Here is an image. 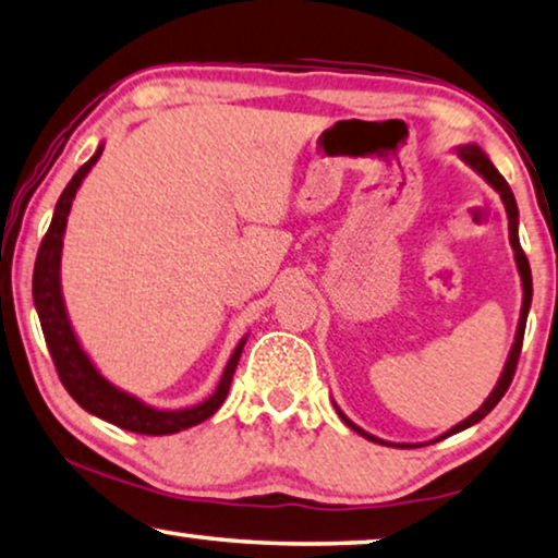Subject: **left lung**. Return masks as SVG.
Segmentation results:
<instances>
[{"instance_id":"1","label":"left lung","mask_w":558,"mask_h":558,"mask_svg":"<svg viewBox=\"0 0 558 558\" xmlns=\"http://www.w3.org/2000/svg\"><path fill=\"white\" fill-rule=\"evenodd\" d=\"M456 153L460 156V160H463V163H468V166L473 168L475 173L483 175V179H486L488 185H494V191H498L500 201H504L506 216H508V241H511V248H513L515 269H519V274H521L523 302H521V317H519V327H515L513 347H511V352H508V360H506V365H504V373H500L498 383H496L494 390H490L486 402H483V405H481L478 410H475L473 415H468L465 420H460L458 425H453L448 433H442L440 438H435V440H430V442H438V440H442V438H448V435H456V433H460V430H465V427L481 423V420L486 417V415L490 413V410H494V408L498 405L500 398H504L506 390H508V385H511V379H513L515 365H519V354H521V344H523V332H526V317H529V310H531V296H534V284H531V266H529V259H526V254H523L521 241H519V206H515V198H513L511 185H508L504 175H500V173L496 171V166L490 163V158L486 156V153L481 150V145H475V143L458 145ZM335 408H337V402H335ZM337 413H339V417L344 420L347 425L352 427L354 433H360L362 438H367V440H373V442H379V446H395V448L430 446V442H415V446H413V442H387V440H383V438H375V435H369L367 430H362L360 425H354L352 420L347 417L339 408H337Z\"/></svg>"}]
</instances>
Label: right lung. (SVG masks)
<instances>
[{"label":"right lung","mask_w":558,"mask_h":558,"mask_svg":"<svg viewBox=\"0 0 558 558\" xmlns=\"http://www.w3.org/2000/svg\"><path fill=\"white\" fill-rule=\"evenodd\" d=\"M105 143L98 145L95 156L72 175V181L64 185L62 196L54 206L52 223L47 229L43 244H39L35 274H32V296H35V310L39 314V325H43L47 350L52 354L54 367L62 379L64 390L72 395V400L80 408L95 417L108 420V423L123 427V430L141 433V435H173L181 433L185 427H193L204 420L211 417L216 410L223 405L226 395H229L233 373H236L239 357L244 352L246 337L239 339L236 350L226 362L223 375L219 379V387L211 398L193 408L181 410H160L153 408L148 402H143L135 395L120 390L100 375V369L93 365V360L87 357V352L80 344L75 329L70 325L68 310H64V296H62V281H60V262H62V239L64 229H68V216L75 201V193L80 183L85 181V175L90 173V168L98 163L102 156Z\"/></svg>","instance_id":"1"}]
</instances>
